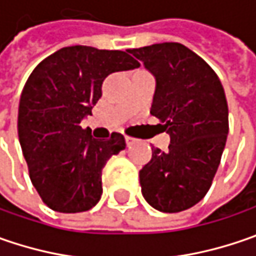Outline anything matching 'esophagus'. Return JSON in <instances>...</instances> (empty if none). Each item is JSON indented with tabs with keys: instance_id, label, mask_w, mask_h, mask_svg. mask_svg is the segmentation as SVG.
Segmentation results:
<instances>
[{
	"instance_id": "obj_1",
	"label": "esophagus",
	"mask_w": 256,
	"mask_h": 256,
	"mask_svg": "<svg viewBox=\"0 0 256 256\" xmlns=\"http://www.w3.org/2000/svg\"><path fill=\"white\" fill-rule=\"evenodd\" d=\"M124 139H126V144H128V148H130V146H133V144H134V143L138 142V140L133 139V138H130V136H126Z\"/></svg>"
}]
</instances>
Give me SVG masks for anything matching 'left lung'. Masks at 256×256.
Listing matches in <instances>:
<instances>
[{
  "label": "left lung",
  "instance_id": "8db88e82",
  "mask_svg": "<svg viewBox=\"0 0 256 256\" xmlns=\"http://www.w3.org/2000/svg\"><path fill=\"white\" fill-rule=\"evenodd\" d=\"M156 80L150 113L170 134L168 152L152 149L139 172L142 194L160 212H180L204 199L228 138V103L216 72L179 42L128 50Z\"/></svg>",
  "mask_w": 256,
  "mask_h": 256
}]
</instances>
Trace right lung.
I'll return each mask as SVG.
<instances>
[{
    "mask_svg": "<svg viewBox=\"0 0 256 256\" xmlns=\"http://www.w3.org/2000/svg\"><path fill=\"white\" fill-rule=\"evenodd\" d=\"M139 66L126 51L72 46L48 56L28 77L18 138L30 179L50 209L77 214L100 200L102 170L126 142L120 133L94 139L80 124L102 97L107 76Z\"/></svg>",
    "mask_w": 256,
    "mask_h": 256,
    "instance_id": "1",
    "label": "right lung"
}]
</instances>
